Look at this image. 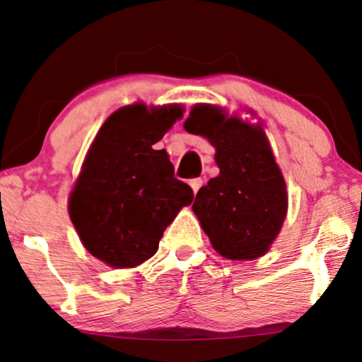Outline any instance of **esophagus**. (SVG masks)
<instances>
[{
	"label": "esophagus",
	"instance_id": "esophagus-1",
	"mask_svg": "<svg viewBox=\"0 0 362 362\" xmlns=\"http://www.w3.org/2000/svg\"><path fill=\"white\" fill-rule=\"evenodd\" d=\"M189 184H190V187H192L194 194H197L200 187H202V178H192V180H190Z\"/></svg>",
	"mask_w": 362,
	"mask_h": 362
}]
</instances>
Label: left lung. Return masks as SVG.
I'll list each match as a JSON object with an SVG mask.
<instances>
[{"label":"left lung","instance_id":"obj_1","mask_svg":"<svg viewBox=\"0 0 362 362\" xmlns=\"http://www.w3.org/2000/svg\"><path fill=\"white\" fill-rule=\"evenodd\" d=\"M184 128L216 146L219 175L200 187L194 212L212 247L229 259L264 255L286 216V185L259 126L211 104H197Z\"/></svg>","mask_w":362,"mask_h":362}]
</instances>
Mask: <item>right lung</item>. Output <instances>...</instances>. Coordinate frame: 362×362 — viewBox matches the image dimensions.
<instances>
[{
  "mask_svg": "<svg viewBox=\"0 0 362 362\" xmlns=\"http://www.w3.org/2000/svg\"><path fill=\"white\" fill-rule=\"evenodd\" d=\"M182 117L177 104L138 103L107 117L77 178L69 214L82 245L112 268H133L155 255L163 230L194 200L153 145Z\"/></svg>",
  "mask_w": 362,
  "mask_h": 362,
  "instance_id": "add662e5",
  "label": "right lung"
}]
</instances>
